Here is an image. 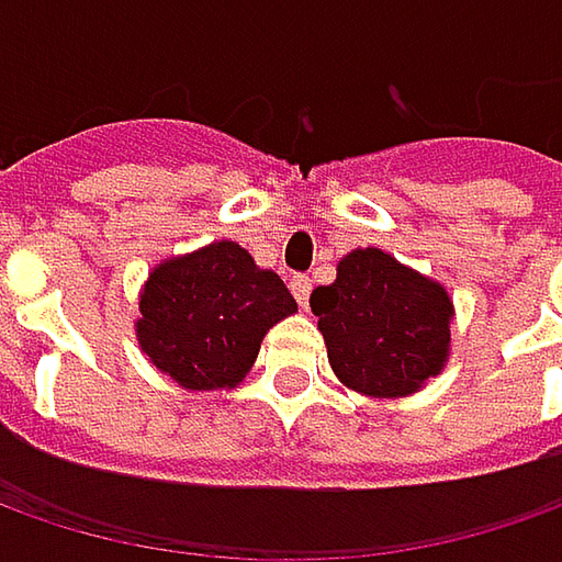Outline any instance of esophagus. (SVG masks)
<instances>
[{"label": "esophagus", "mask_w": 562, "mask_h": 562, "mask_svg": "<svg viewBox=\"0 0 562 562\" xmlns=\"http://www.w3.org/2000/svg\"><path fill=\"white\" fill-rule=\"evenodd\" d=\"M291 291H293V296H296V303L306 310V303H310V291H313V281H310V274H293Z\"/></svg>", "instance_id": "obj_1"}]
</instances>
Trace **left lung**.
I'll return each instance as SVG.
<instances>
[{
  "label": "left lung",
  "mask_w": 562,
  "mask_h": 562,
  "mask_svg": "<svg viewBox=\"0 0 562 562\" xmlns=\"http://www.w3.org/2000/svg\"><path fill=\"white\" fill-rule=\"evenodd\" d=\"M310 306L335 375L366 397L416 394L450 357L453 300L384 249L347 252Z\"/></svg>",
  "instance_id": "8db88e82"
}]
</instances>
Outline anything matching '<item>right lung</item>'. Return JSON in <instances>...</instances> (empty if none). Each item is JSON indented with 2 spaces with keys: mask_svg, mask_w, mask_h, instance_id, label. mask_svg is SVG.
<instances>
[{
  "mask_svg": "<svg viewBox=\"0 0 562 562\" xmlns=\"http://www.w3.org/2000/svg\"><path fill=\"white\" fill-rule=\"evenodd\" d=\"M296 313L284 281L234 240L165 259L140 291L137 340L187 391L237 387L271 325Z\"/></svg>",
  "mask_w": 562,
  "mask_h": 562,
  "instance_id": "right-lung-1",
  "label": "right lung"
}]
</instances>
